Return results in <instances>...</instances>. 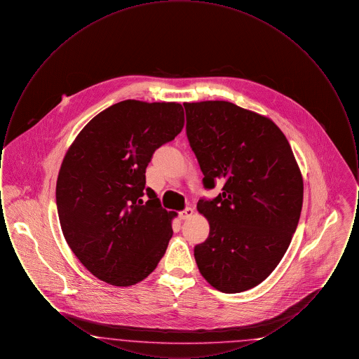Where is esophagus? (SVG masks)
Returning <instances> with one entry per match:
<instances>
[{
  "label": "esophagus",
  "instance_id": "34e87169",
  "mask_svg": "<svg viewBox=\"0 0 359 359\" xmlns=\"http://www.w3.org/2000/svg\"><path fill=\"white\" fill-rule=\"evenodd\" d=\"M194 215V208H191V207H187L186 210H183V211H180L179 212V218L180 219H183V221H186L188 218H191Z\"/></svg>",
  "mask_w": 359,
  "mask_h": 359
}]
</instances>
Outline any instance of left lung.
I'll use <instances>...</instances> for the list:
<instances>
[{
	"label": "left lung",
	"mask_w": 359,
	"mask_h": 359,
	"mask_svg": "<svg viewBox=\"0 0 359 359\" xmlns=\"http://www.w3.org/2000/svg\"><path fill=\"white\" fill-rule=\"evenodd\" d=\"M189 145L205 188L222 194L198 202L208 238L194 250L215 290H252L285 255L303 205V176L290 142L273 121L226 101L184 103Z\"/></svg>",
	"instance_id": "left-lung-1"
}]
</instances>
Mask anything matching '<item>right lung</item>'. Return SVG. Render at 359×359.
Instances as JSON below:
<instances>
[{"instance_id": "right-lung-1", "label": "right lung", "mask_w": 359, "mask_h": 359, "mask_svg": "<svg viewBox=\"0 0 359 359\" xmlns=\"http://www.w3.org/2000/svg\"><path fill=\"white\" fill-rule=\"evenodd\" d=\"M183 126L180 103L126 100L97 114L69 145L56 182L62 231L86 269L107 284L142 281L167 250L177 214L145 187V170Z\"/></svg>"}]
</instances>
